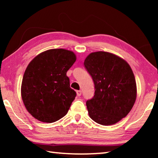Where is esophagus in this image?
<instances>
[{
	"label": "esophagus",
	"mask_w": 158,
	"mask_h": 158,
	"mask_svg": "<svg viewBox=\"0 0 158 158\" xmlns=\"http://www.w3.org/2000/svg\"><path fill=\"white\" fill-rule=\"evenodd\" d=\"M81 93H82L81 90H77V95H78V96H81Z\"/></svg>",
	"instance_id": "esophagus-1"
}]
</instances>
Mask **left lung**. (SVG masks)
<instances>
[{
    "label": "left lung",
    "instance_id": "8db88e82",
    "mask_svg": "<svg viewBox=\"0 0 158 158\" xmlns=\"http://www.w3.org/2000/svg\"><path fill=\"white\" fill-rule=\"evenodd\" d=\"M84 64L95 84V95L86 101L89 116L102 125L116 123L129 114L137 98L132 69L123 58L105 52L90 53Z\"/></svg>",
    "mask_w": 158,
    "mask_h": 158
}]
</instances>
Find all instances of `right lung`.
<instances>
[{"mask_svg":"<svg viewBox=\"0 0 158 158\" xmlns=\"http://www.w3.org/2000/svg\"><path fill=\"white\" fill-rule=\"evenodd\" d=\"M76 55L64 49L40 53L28 64L21 84V98L35 118L53 123L65 116L77 93L69 87L67 72L76 61Z\"/></svg>","mask_w":158,"mask_h":158,"instance_id":"obj_1","label":"right lung"}]
</instances>
